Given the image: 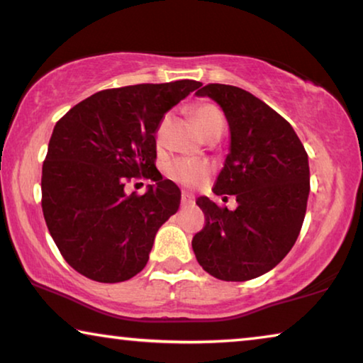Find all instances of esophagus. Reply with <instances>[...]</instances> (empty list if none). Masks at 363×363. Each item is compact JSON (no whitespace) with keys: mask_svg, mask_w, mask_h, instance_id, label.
<instances>
[{"mask_svg":"<svg viewBox=\"0 0 363 363\" xmlns=\"http://www.w3.org/2000/svg\"><path fill=\"white\" fill-rule=\"evenodd\" d=\"M196 203V200L191 196V194H182L181 196V205L182 207H192V205Z\"/></svg>","mask_w":363,"mask_h":363,"instance_id":"1","label":"esophagus"}]
</instances>
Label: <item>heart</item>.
<instances>
[{"label":"heart","mask_w":363,"mask_h":363,"mask_svg":"<svg viewBox=\"0 0 363 363\" xmlns=\"http://www.w3.org/2000/svg\"><path fill=\"white\" fill-rule=\"evenodd\" d=\"M191 113L197 128L200 130V133H202L205 138H207L208 135H212L215 132H221V130H223V125H225L223 113H221L218 107L212 104V102H207V101L194 102L191 106ZM166 123H167V118H163L158 125V130H156V143L158 145L161 143V140H163ZM166 174L169 176L172 181L181 184V186L194 187L202 182L203 179H207V176L210 174V166L205 163V161L191 160V158H177V160H172L171 163H167Z\"/></svg>","instance_id":"obj_1"}]
</instances>
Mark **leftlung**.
I'll use <instances>...</instances> for the list:
<instances>
[{
	"label": "left lung",
	"instance_id": "obj_1",
	"mask_svg": "<svg viewBox=\"0 0 363 363\" xmlns=\"http://www.w3.org/2000/svg\"><path fill=\"white\" fill-rule=\"evenodd\" d=\"M197 94L218 102L228 118L231 151L213 192L235 196L238 207L197 199L205 225L192 250L205 272L245 282L277 266L300 235L310 194L308 155L290 123L247 91L210 83Z\"/></svg>",
	"mask_w": 363,
	"mask_h": 363
}]
</instances>
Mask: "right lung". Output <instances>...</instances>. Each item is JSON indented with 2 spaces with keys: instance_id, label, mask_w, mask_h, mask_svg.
I'll return each instance as SVG.
<instances>
[{
  "instance_id": "1",
  "label": "right lung",
  "mask_w": 363,
  "mask_h": 363,
  "mask_svg": "<svg viewBox=\"0 0 363 363\" xmlns=\"http://www.w3.org/2000/svg\"><path fill=\"white\" fill-rule=\"evenodd\" d=\"M199 81L99 91L57 122L42 166V212L58 251L84 277L132 279L147 266L155 235L179 208L181 191L156 169L155 133ZM155 181L147 194L128 182Z\"/></svg>"
}]
</instances>
